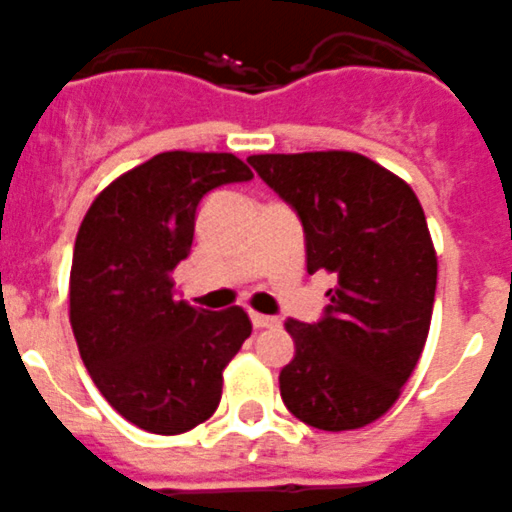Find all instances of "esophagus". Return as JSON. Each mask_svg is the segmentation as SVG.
Here are the masks:
<instances>
[{
	"mask_svg": "<svg viewBox=\"0 0 512 512\" xmlns=\"http://www.w3.org/2000/svg\"><path fill=\"white\" fill-rule=\"evenodd\" d=\"M251 322L256 330H264V327H276L279 320L276 317H269V314H259V312H251Z\"/></svg>",
	"mask_w": 512,
	"mask_h": 512,
	"instance_id": "esophagus-1",
	"label": "esophagus"
}]
</instances>
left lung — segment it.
Wrapping results in <instances>:
<instances>
[{
	"label": "left lung",
	"mask_w": 512,
	"mask_h": 512,
	"mask_svg": "<svg viewBox=\"0 0 512 512\" xmlns=\"http://www.w3.org/2000/svg\"><path fill=\"white\" fill-rule=\"evenodd\" d=\"M261 180L297 210L307 271L337 276L320 322H284L292 363L279 373L284 406L322 431L381 419L426 345L437 251L409 182L358 152L253 154Z\"/></svg>",
	"instance_id": "obj_1"
}]
</instances>
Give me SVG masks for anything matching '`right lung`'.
<instances>
[{"label": "right lung", "instance_id": "right-lung-1", "mask_svg": "<svg viewBox=\"0 0 512 512\" xmlns=\"http://www.w3.org/2000/svg\"><path fill=\"white\" fill-rule=\"evenodd\" d=\"M228 152H162L103 187L70 266V327L101 396L162 437L215 414L223 370L251 335L241 307L208 312L172 297L195 213L210 190L251 180Z\"/></svg>", "mask_w": 512, "mask_h": 512}]
</instances>
